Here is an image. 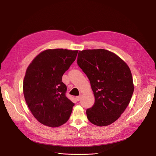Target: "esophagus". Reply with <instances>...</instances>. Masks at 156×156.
<instances>
[{
    "instance_id": "esophagus-1",
    "label": "esophagus",
    "mask_w": 156,
    "mask_h": 156,
    "mask_svg": "<svg viewBox=\"0 0 156 156\" xmlns=\"http://www.w3.org/2000/svg\"><path fill=\"white\" fill-rule=\"evenodd\" d=\"M81 95H79V96H77V97H76V101H79L80 99H81Z\"/></svg>"
}]
</instances>
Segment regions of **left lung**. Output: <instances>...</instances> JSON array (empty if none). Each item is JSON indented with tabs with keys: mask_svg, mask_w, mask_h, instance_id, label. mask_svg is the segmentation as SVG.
Here are the masks:
<instances>
[{
	"mask_svg": "<svg viewBox=\"0 0 156 156\" xmlns=\"http://www.w3.org/2000/svg\"><path fill=\"white\" fill-rule=\"evenodd\" d=\"M77 64L89 79L95 97L94 105L86 111L88 119L98 126L112 124L125 111L134 91L128 66L102 48L79 51Z\"/></svg>",
	"mask_w": 156,
	"mask_h": 156,
	"instance_id": "left-lung-1",
	"label": "left lung"
}]
</instances>
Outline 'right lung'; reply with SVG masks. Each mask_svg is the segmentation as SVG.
<instances>
[{
    "label": "right lung",
    "mask_w": 156,
    "mask_h": 156,
    "mask_svg": "<svg viewBox=\"0 0 156 156\" xmlns=\"http://www.w3.org/2000/svg\"><path fill=\"white\" fill-rule=\"evenodd\" d=\"M78 51L47 49L28 66L23 80L24 99L34 116L45 126L58 127L69 119L75 105L66 96L63 74L75 61Z\"/></svg>",
    "instance_id": "1"
}]
</instances>
